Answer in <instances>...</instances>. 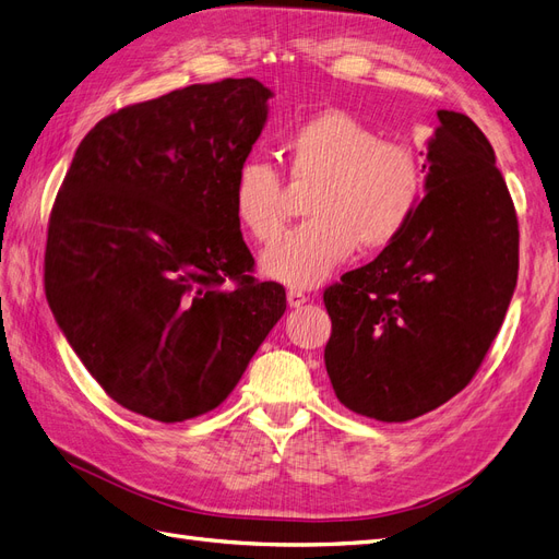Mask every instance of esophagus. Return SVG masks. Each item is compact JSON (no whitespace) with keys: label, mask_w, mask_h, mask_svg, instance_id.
<instances>
[{"label":"esophagus","mask_w":559,"mask_h":559,"mask_svg":"<svg viewBox=\"0 0 559 559\" xmlns=\"http://www.w3.org/2000/svg\"><path fill=\"white\" fill-rule=\"evenodd\" d=\"M286 300H289L292 308H300V306H306L310 298L302 294V292H298V289H289V294H286Z\"/></svg>","instance_id":"34e87169"}]
</instances>
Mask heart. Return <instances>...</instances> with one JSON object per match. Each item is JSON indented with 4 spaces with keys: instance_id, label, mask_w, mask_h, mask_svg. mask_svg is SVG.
I'll list each match as a JSON object with an SVG mask.
<instances>
[{
    "instance_id": "obj_1",
    "label": "heart",
    "mask_w": 559,
    "mask_h": 559,
    "mask_svg": "<svg viewBox=\"0 0 559 559\" xmlns=\"http://www.w3.org/2000/svg\"><path fill=\"white\" fill-rule=\"evenodd\" d=\"M294 189H310L308 224L270 245L261 267L296 289L324 282L337 265L364 251L392 245L421 200L415 151L382 142L376 130L341 109H326L296 126L282 142ZM233 212L253 240L270 242L282 230L284 186L261 158L240 163L230 189Z\"/></svg>"
}]
</instances>
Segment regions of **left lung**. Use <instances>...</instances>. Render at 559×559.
<instances>
[{
	"label": "left lung",
	"instance_id": "1",
	"mask_svg": "<svg viewBox=\"0 0 559 559\" xmlns=\"http://www.w3.org/2000/svg\"><path fill=\"white\" fill-rule=\"evenodd\" d=\"M421 170L411 224L324 292L333 392L380 421L415 419L462 392L518 282V216L483 130L441 109Z\"/></svg>",
	"mask_w": 559,
	"mask_h": 559
}]
</instances>
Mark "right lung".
<instances>
[{
	"instance_id": "obj_1",
	"label": "right lung",
	"mask_w": 559,
	"mask_h": 559,
	"mask_svg": "<svg viewBox=\"0 0 559 559\" xmlns=\"http://www.w3.org/2000/svg\"><path fill=\"white\" fill-rule=\"evenodd\" d=\"M273 91L224 79L103 118L81 140L46 240L60 331L123 408L183 421L240 382L286 310L233 212L235 173Z\"/></svg>"
}]
</instances>
